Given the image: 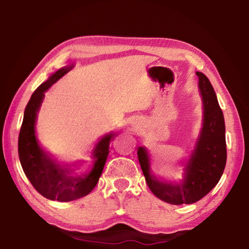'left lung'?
<instances>
[{"mask_svg":"<svg viewBox=\"0 0 249 249\" xmlns=\"http://www.w3.org/2000/svg\"><path fill=\"white\" fill-rule=\"evenodd\" d=\"M196 75L203 103V123L196 148L185 163L183 179L176 182L157 178L150 171L145 147L137 150L150 191L160 200L175 205L191 204L205 196L220 181L226 165L224 116L210 80L202 72H196Z\"/></svg>","mask_w":249,"mask_h":249,"instance_id":"obj_1","label":"left lung"}]
</instances>
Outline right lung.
Returning a JSON list of instances; mask_svg holds the SVG:
<instances>
[{
    "label": "right lung",
    "instance_id": "add662e5",
    "mask_svg": "<svg viewBox=\"0 0 249 249\" xmlns=\"http://www.w3.org/2000/svg\"><path fill=\"white\" fill-rule=\"evenodd\" d=\"M71 69L72 66L59 69L35 90L25 107L18 136L19 161L28 180L41 196L60 202L80 199L93 190L109 153V142L115 136L114 133H111L101 138L92 151L94 160L92 169L88 174L80 176L73 175L72 166L59 163L38 144L35 124L45 92Z\"/></svg>",
    "mask_w": 249,
    "mask_h": 249
}]
</instances>
